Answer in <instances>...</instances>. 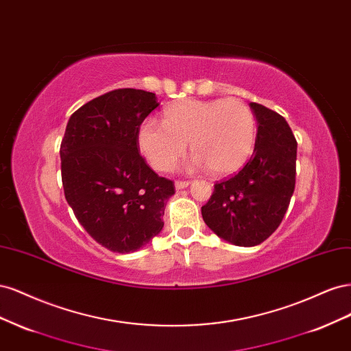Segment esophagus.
<instances>
[{
	"instance_id": "34e87169",
	"label": "esophagus",
	"mask_w": 351,
	"mask_h": 351,
	"mask_svg": "<svg viewBox=\"0 0 351 351\" xmlns=\"http://www.w3.org/2000/svg\"><path fill=\"white\" fill-rule=\"evenodd\" d=\"M189 184H190L189 180H182V182H180V180H177V182H176V189H177V190L184 189V187H187Z\"/></svg>"
}]
</instances>
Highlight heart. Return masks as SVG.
Listing matches in <instances>:
<instances>
[{"label": "heart", "mask_w": 351, "mask_h": 351, "mask_svg": "<svg viewBox=\"0 0 351 351\" xmlns=\"http://www.w3.org/2000/svg\"><path fill=\"white\" fill-rule=\"evenodd\" d=\"M256 121L240 99H187L165 108L162 124L145 120L137 132L139 149L156 171H169L187 151L197 168L230 176L244 167L253 152Z\"/></svg>", "instance_id": "1"}]
</instances>
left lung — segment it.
Listing matches in <instances>:
<instances>
[{"mask_svg": "<svg viewBox=\"0 0 351 351\" xmlns=\"http://www.w3.org/2000/svg\"><path fill=\"white\" fill-rule=\"evenodd\" d=\"M258 133L249 162L214 186L202 206L205 224L237 246H256L278 228L295 186L297 142L282 115L252 102Z\"/></svg>", "mask_w": 351, "mask_h": 351, "instance_id": "obj_1", "label": "left lung"}]
</instances>
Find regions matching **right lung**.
Masks as SVG:
<instances>
[{
	"label": "right lung",
	"instance_id": "right-lung-1",
	"mask_svg": "<svg viewBox=\"0 0 351 351\" xmlns=\"http://www.w3.org/2000/svg\"><path fill=\"white\" fill-rule=\"evenodd\" d=\"M152 92L115 89L74 111L60 146L64 195L77 221L117 253L143 247L164 227L174 182L141 155L137 132L156 107Z\"/></svg>",
	"mask_w": 351,
	"mask_h": 351
}]
</instances>
